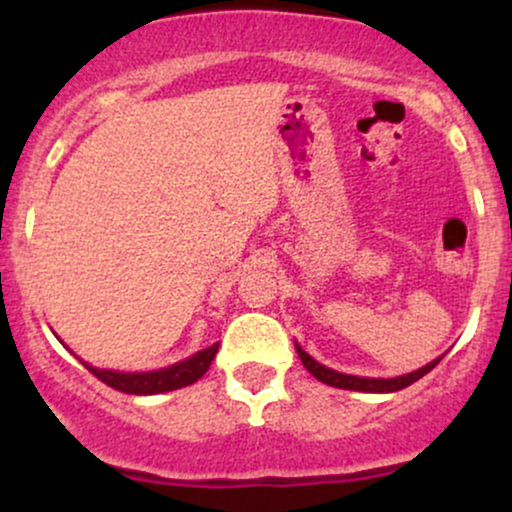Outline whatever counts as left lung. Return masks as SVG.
Instances as JSON below:
<instances>
[{
  "label": "left lung",
  "instance_id": "1",
  "mask_svg": "<svg viewBox=\"0 0 512 512\" xmlns=\"http://www.w3.org/2000/svg\"><path fill=\"white\" fill-rule=\"evenodd\" d=\"M296 351L298 356H301L305 370H308L310 375H315L320 383L325 385H332V387H342V390H356V392H397V390H404V387H409L411 383H416L419 378H424L426 373H431L433 368L438 366L440 358L436 361H431L428 366L414 370V373H407V375H399V378H358V375H346V373H337V370L322 366V363H317L313 356L305 354L301 346L296 344Z\"/></svg>",
  "mask_w": 512,
  "mask_h": 512
}]
</instances>
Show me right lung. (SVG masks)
I'll list each match as a JSON object with an SVG mask.
<instances>
[{
	"mask_svg": "<svg viewBox=\"0 0 512 512\" xmlns=\"http://www.w3.org/2000/svg\"><path fill=\"white\" fill-rule=\"evenodd\" d=\"M219 344H211L209 349L197 351L195 356L185 358V361L175 363V366L161 368V370H149V373H120V370H101L84 363V366L96 375L98 380H103L105 385H110L113 390L127 392V395H158V392H170L180 390L197 383L204 373H207L211 361H214Z\"/></svg>",
	"mask_w": 512,
	"mask_h": 512,
	"instance_id": "1",
	"label": "right lung"
}]
</instances>
